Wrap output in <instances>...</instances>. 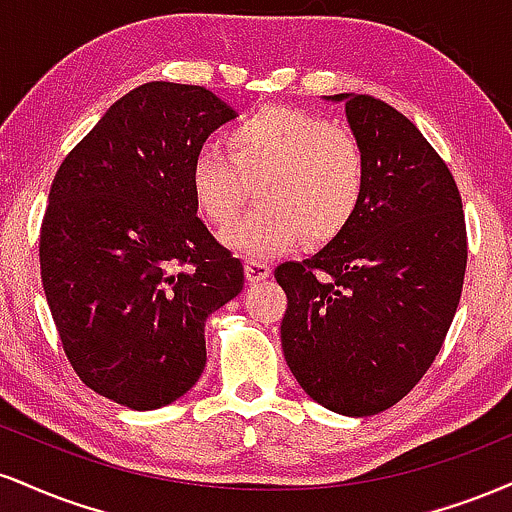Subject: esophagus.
Returning <instances> with one entry per match:
<instances>
[{
  "mask_svg": "<svg viewBox=\"0 0 512 512\" xmlns=\"http://www.w3.org/2000/svg\"><path fill=\"white\" fill-rule=\"evenodd\" d=\"M269 274H272V267H269L267 262H260V260H248L245 262V276H248V281H264L269 279Z\"/></svg>",
  "mask_w": 512,
  "mask_h": 512,
  "instance_id": "1",
  "label": "esophagus"
}]
</instances>
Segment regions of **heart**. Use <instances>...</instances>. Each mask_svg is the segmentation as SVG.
Returning a JSON list of instances; mask_svg holds the SVG:
<instances>
[{
    "instance_id": "1",
    "label": "heart",
    "mask_w": 512,
    "mask_h": 512,
    "mask_svg": "<svg viewBox=\"0 0 512 512\" xmlns=\"http://www.w3.org/2000/svg\"><path fill=\"white\" fill-rule=\"evenodd\" d=\"M226 150L207 144L192 158L199 211L216 226L238 216L257 182L260 204L223 233L240 255H284L303 243L325 245L354 223L368 190L366 151L349 129L325 117L264 105L226 132Z\"/></svg>"
}]
</instances>
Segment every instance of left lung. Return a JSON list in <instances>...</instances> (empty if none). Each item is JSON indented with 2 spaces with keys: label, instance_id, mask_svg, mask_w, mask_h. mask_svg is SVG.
Segmentation results:
<instances>
[{
  "label": "left lung",
  "instance_id": "1",
  "mask_svg": "<svg viewBox=\"0 0 512 512\" xmlns=\"http://www.w3.org/2000/svg\"><path fill=\"white\" fill-rule=\"evenodd\" d=\"M368 158L349 228L276 267L289 298L281 349L317 404L344 416L390 409L424 378L460 303L467 228L455 178L424 134L373 96L337 93Z\"/></svg>",
  "mask_w": 512,
  "mask_h": 512
}]
</instances>
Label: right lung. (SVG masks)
I'll list each match as a JSON object with an SVG mask.
<instances>
[{
  "mask_svg": "<svg viewBox=\"0 0 512 512\" xmlns=\"http://www.w3.org/2000/svg\"><path fill=\"white\" fill-rule=\"evenodd\" d=\"M236 117L204 86L151 81L64 158L40 228V276L64 354L110 402H175L207 363V317L243 264L197 216L192 158Z\"/></svg>",
  "mask_w": 512,
  "mask_h": 512,
  "instance_id": "add662e5",
  "label": "right lung"
}]
</instances>
